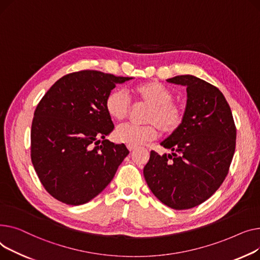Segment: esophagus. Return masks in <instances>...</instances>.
<instances>
[{"mask_svg": "<svg viewBox=\"0 0 260 260\" xmlns=\"http://www.w3.org/2000/svg\"><path fill=\"white\" fill-rule=\"evenodd\" d=\"M127 148H128V150H129L130 152H131V151H133L134 149H136V147H135V146H130V145H128V146H127Z\"/></svg>", "mask_w": 260, "mask_h": 260, "instance_id": "1", "label": "esophagus"}]
</instances>
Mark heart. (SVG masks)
Here are the masks:
<instances>
[{"label": "heart", "instance_id": "heart-1", "mask_svg": "<svg viewBox=\"0 0 260 260\" xmlns=\"http://www.w3.org/2000/svg\"><path fill=\"white\" fill-rule=\"evenodd\" d=\"M136 101L148 106L144 121L147 125H120L116 128L115 140L130 146H140L156 139L158 129L164 134H172L184 120V110L173 102L172 91L162 84L152 81L133 88ZM130 99L123 89H113L106 96L105 109L115 120H123L130 111Z\"/></svg>", "mask_w": 260, "mask_h": 260}]
</instances>
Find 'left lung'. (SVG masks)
<instances>
[{"mask_svg":"<svg viewBox=\"0 0 260 260\" xmlns=\"http://www.w3.org/2000/svg\"><path fill=\"white\" fill-rule=\"evenodd\" d=\"M168 83L187 87L184 120L160 145L172 153L151 151L144 168L156 198L175 210L194 208L221 186L236 144L233 115L220 90L194 75H177Z\"/></svg>","mask_w":260,"mask_h":260,"instance_id":"1","label":"left lung"}]
</instances>
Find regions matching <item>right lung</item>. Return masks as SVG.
Here are the masks:
<instances>
[{"instance_id":"right-lung-1","label":"right lung","mask_w":260,"mask_h":260,"mask_svg":"<svg viewBox=\"0 0 260 260\" xmlns=\"http://www.w3.org/2000/svg\"><path fill=\"white\" fill-rule=\"evenodd\" d=\"M133 78L98 70L69 73L43 96L31 126V161L55 200L80 206L99 195L129 154L124 144L106 140L114 125L105 100Z\"/></svg>"}]
</instances>
